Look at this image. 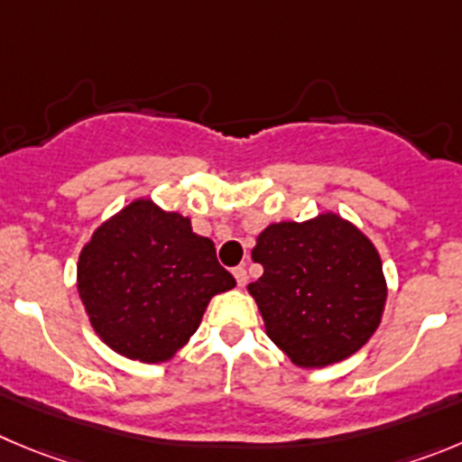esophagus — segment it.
<instances>
[{
    "label": "esophagus",
    "mask_w": 462,
    "mask_h": 462,
    "mask_svg": "<svg viewBox=\"0 0 462 462\" xmlns=\"http://www.w3.org/2000/svg\"><path fill=\"white\" fill-rule=\"evenodd\" d=\"M232 275H235V280L239 287H245V282H248V273H245L244 266H236V269L232 271Z\"/></svg>",
    "instance_id": "1"
}]
</instances>
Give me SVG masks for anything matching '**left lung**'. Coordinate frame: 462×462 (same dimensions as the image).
<instances>
[{
	"mask_svg": "<svg viewBox=\"0 0 462 462\" xmlns=\"http://www.w3.org/2000/svg\"><path fill=\"white\" fill-rule=\"evenodd\" d=\"M251 257L264 273L248 284V294L269 339L296 367L346 360L381 326L387 299L381 255L360 227L335 211L269 223Z\"/></svg>",
	"mask_w": 462,
	"mask_h": 462,
	"instance_id": "8db88e82",
	"label": "left lung"
}]
</instances>
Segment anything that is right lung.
I'll use <instances>...</instances> for the list:
<instances>
[{
	"label": "right lung",
	"instance_id": "1",
	"mask_svg": "<svg viewBox=\"0 0 462 462\" xmlns=\"http://www.w3.org/2000/svg\"><path fill=\"white\" fill-rule=\"evenodd\" d=\"M235 284L214 241L152 198H136L106 218L77 262V291L95 335L145 365L172 360L209 300Z\"/></svg>",
	"mask_w": 462,
	"mask_h": 462
}]
</instances>
